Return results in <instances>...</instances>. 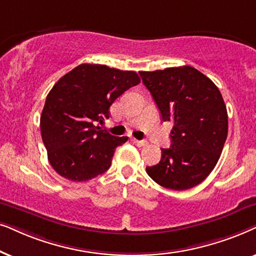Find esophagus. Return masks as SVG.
Here are the masks:
<instances>
[{"label":"esophagus","mask_w":256,"mask_h":256,"mask_svg":"<svg viewBox=\"0 0 256 256\" xmlns=\"http://www.w3.org/2000/svg\"><path fill=\"white\" fill-rule=\"evenodd\" d=\"M134 142L137 146H139V148H142V146H145L148 145V142L146 140H138V139H134Z\"/></svg>","instance_id":"esophagus-1"}]
</instances>
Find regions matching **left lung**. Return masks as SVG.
<instances>
[{
  "mask_svg": "<svg viewBox=\"0 0 256 256\" xmlns=\"http://www.w3.org/2000/svg\"><path fill=\"white\" fill-rule=\"evenodd\" d=\"M162 120L171 122V148L146 172L165 188L184 190L204 182L222 152L228 116L216 85L190 66L140 71Z\"/></svg>",
  "mask_w": 256,
  "mask_h": 256,
  "instance_id": "1",
  "label": "left lung"
}]
</instances>
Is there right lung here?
<instances>
[{"instance_id": "add662e5", "label": "right lung", "mask_w": 256, "mask_h": 256, "mask_svg": "<svg viewBox=\"0 0 256 256\" xmlns=\"http://www.w3.org/2000/svg\"><path fill=\"white\" fill-rule=\"evenodd\" d=\"M140 83L134 71L80 64L54 85L40 116V134L50 165L71 182H86L111 166L116 148L128 137L102 130L110 106Z\"/></svg>"}]
</instances>
